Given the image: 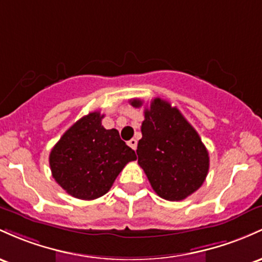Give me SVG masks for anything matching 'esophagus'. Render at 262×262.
<instances>
[{
	"label": "esophagus",
	"mask_w": 262,
	"mask_h": 262,
	"mask_svg": "<svg viewBox=\"0 0 262 262\" xmlns=\"http://www.w3.org/2000/svg\"><path fill=\"white\" fill-rule=\"evenodd\" d=\"M137 144H138V142H137V139H130L128 142V145L130 146L132 149H134V150H136L137 149Z\"/></svg>",
	"instance_id": "esophagus-1"
}]
</instances>
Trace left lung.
I'll list each match as a JSON object with an SVG mask.
<instances>
[{
	"label": "left lung",
	"instance_id": "left-lung-1",
	"mask_svg": "<svg viewBox=\"0 0 262 262\" xmlns=\"http://www.w3.org/2000/svg\"><path fill=\"white\" fill-rule=\"evenodd\" d=\"M136 108L143 100L132 99ZM138 164L154 191L163 199L179 201L203 185L209 171V153L198 132L177 107L155 98L144 109Z\"/></svg>",
	"mask_w": 262,
	"mask_h": 262
}]
</instances>
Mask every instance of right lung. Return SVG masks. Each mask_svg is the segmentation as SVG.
<instances>
[{"label": "right lung", "mask_w": 262, "mask_h": 262, "mask_svg": "<svg viewBox=\"0 0 262 262\" xmlns=\"http://www.w3.org/2000/svg\"><path fill=\"white\" fill-rule=\"evenodd\" d=\"M103 117L100 112L82 117L51 150L52 177L77 199L94 200L107 194L123 168L137 159L117 129L102 125Z\"/></svg>", "instance_id": "right-lung-1"}]
</instances>
